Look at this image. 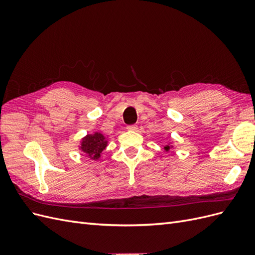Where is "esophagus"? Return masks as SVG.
<instances>
[{"instance_id": "34e87169", "label": "esophagus", "mask_w": 255, "mask_h": 255, "mask_svg": "<svg viewBox=\"0 0 255 255\" xmlns=\"http://www.w3.org/2000/svg\"><path fill=\"white\" fill-rule=\"evenodd\" d=\"M128 130H136V129H137V126H135V125L128 126Z\"/></svg>"}]
</instances>
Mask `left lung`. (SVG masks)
Returning a JSON list of instances; mask_svg holds the SVG:
<instances>
[{
    "label": "left lung",
    "instance_id": "8db88e82",
    "mask_svg": "<svg viewBox=\"0 0 255 255\" xmlns=\"http://www.w3.org/2000/svg\"><path fill=\"white\" fill-rule=\"evenodd\" d=\"M173 148V145H171V144H166L165 146H164V150H165V152H169V150L170 149H172Z\"/></svg>",
    "mask_w": 255,
    "mask_h": 255
}]
</instances>
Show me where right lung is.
<instances>
[{
	"label": "right lung",
	"mask_w": 255,
	"mask_h": 255,
	"mask_svg": "<svg viewBox=\"0 0 255 255\" xmlns=\"http://www.w3.org/2000/svg\"><path fill=\"white\" fill-rule=\"evenodd\" d=\"M107 143H109V141H107L104 135L96 132L94 134H88L83 138L80 150L86 153V156L90 159L98 160L101 157V153L105 150Z\"/></svg>",
	"instance_id": "right-lung-1"
}]
</instances>
